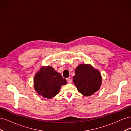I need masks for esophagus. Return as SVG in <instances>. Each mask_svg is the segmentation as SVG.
I'll use <instances>...</instances> for the list:
<instances>
[{"label": "esophagus", "instance_id": "1", "mask_svg": "<svg viewBox=\"0 0 131 131\" xmlns=\"http://www.w3.org/2000/svg\"><path fill=\"white\" fill-rule=\"evenodd\" d=\"M67 81H68V82H69V83H71V82H72V79L70 78H67Z\"/></svg>", "mask_w": 131, "mask_h": 131}]
</instances>
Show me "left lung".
Here are the masks:
<instances>
[{
	"mask_svg": "<svg viewBox=\"0 0 131 131\" xmlns=\"http://www.w3.org/2000/svg\"><path fill=\"white\" fill-rule=\"evenodd\" d=\"M74 84L79 92L85 96L92 95L100 89L102 77L98 70L88 64H80L75 69Z\"/></svg>",
	"mask_w": 131,
	"mask_h": 131,
	"instance_id": "8db88e82",
	"label": "left lung"
}]
</instances>
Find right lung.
<instances>
[{"instance_id": "right-lung-1", "label": "right lung", "mask_w": 131, "mask_h": 131, "mask_svg": "<svg viewBox=\"0 0 131 131\" xmlns=\"http://www.w3.org/2000/svg\"><path fill=\"white\" fill-rule=\"evenodd\" d=\"M66 80L52 67H42L35 74L34 85L35 91L44 98H51L57 94Z\"/></svg>"}]
</instances>
